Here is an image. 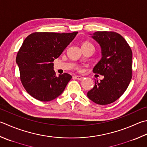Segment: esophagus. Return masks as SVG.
Instances as JSON below:
<instances>
[{
    "instance_id": "1",
    "label": "esophagus",
    "mask_w": 147,
    "mask_h": 147,
    "mask_svg": "<svg viewBox=\"0 0 147 147\" xmlns=\"http://www.w3.org/2000/svg\"><path fill=\"white\" fill-rule=\"evenodd\" d=\"M75 78L77 80H82L83 79H84V77L82 76H75Z\"/></svg>"
}]
</instances>
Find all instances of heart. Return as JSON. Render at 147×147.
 <instances>
[{"label":"heart","mask_w":147,"mask_h":147,"mask_svg":"<svg viewBox=\"0 0 147 147\" xmlns=\"http://www.w3.org/2000/svg\"><path fill=\"white\" fill-rule=\"evenodd\" d=\"M88 44H90V43H85L83 44L82 45H88Z\"/></svg>","instance_id":"obj_1"}]
</instances>
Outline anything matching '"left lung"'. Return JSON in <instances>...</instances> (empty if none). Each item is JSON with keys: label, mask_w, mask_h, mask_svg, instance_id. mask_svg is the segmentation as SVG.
Instances as JSON below:
<instances>
[{"label": "left lung", "mask_w": 147, "mask_h": 147, "mask_svg": "<svg viewBox=\"0 0 147 147\" xmlns=\"http://www.w3.org/2000/svg\"><path fill=\"white\" fill-rule=\"evenodd\" d=\"M101 48L102 58L93 71L104 76L87 93L99 105L113 103L123 95L132 79V52L129 44L115 32L97 31L91 36Z\"/></svg>", "instance_id": "obj_1"}]
</instances>
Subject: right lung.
Wrapping results in <instances>:
<instances>
[{"mask_svg": "<svg viewBox=\"0 0 147 147\" xmlns=\"http://www.w3.org/2000/svg\"><path fill=\"white\" fill-rule=\"evenodd\" d=\"M77 33L36 32L25 39L16 62L22 84L32 97L42 102L51 101L65 90L72 77L66 73L57 77L52 62L59 57Z\"/></svg>", "mask_w": 147, "mask_h": 147, "instance_id": "right-lung-1", "label": "right lung"}]
</instances>
